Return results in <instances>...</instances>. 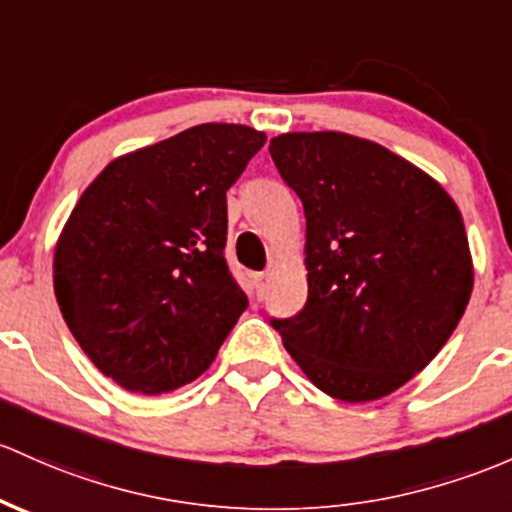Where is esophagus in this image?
<instances>
[{"mask_svg":"<svg viewBox=\"0 0 512 512\" xmlns=\"http://www.w3.org/2000/svg\"><path fill=\"white\" fill-rule=\"evenodd\" d=\"M252 284H255V294L257 299H262L267 291V284H269V272H255L252 274Z\"/></svg>","mask_w":512,"mask_h":512,"instance_id":"34e87169","label":"esophagus"}]
</instances>
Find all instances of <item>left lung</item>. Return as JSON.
Returning a JSON list of instances; mask_svg holds the SVG:
<instances>
[{
  "instance_id": "8db88e82",
  "label": "left lung",
  "mask_w": 512,
  "mask_h": 512,
  "mask_svg": "<svg viewBox=\"0 0 512 512\" xmlns=\"http://www.w3.org/2000/svg\"><path fill=\"white\" fill-rule=\"evenodd\" d=\"M306 216L308 299L272 320L301 372L345 403L384 398L445 347L471 289L462 211L440 182L338 131L269 140Z\"/></svg>"
}]
</instances>
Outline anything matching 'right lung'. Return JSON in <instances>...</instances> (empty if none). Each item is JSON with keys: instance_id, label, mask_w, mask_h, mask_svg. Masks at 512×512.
Returning <instances> with one entry per match:
<instances>
[{"instance_id": "1", "label": "right lung", "mask_w": 512, "mask_h": 512, "mask_svg": "<svg viewBox=\"0 0 512 512\" xmlns=\"http://www.w3.org/2000/svg\"><path fill=\"white\" fill-rule=\"evenodd\" d=\"M265 140L240 123L187 128L109 162L67 218L55 299L84 355L126 391L194 381L243 316L223 257L226 192Z\"/></svg>"}]
</instances>
